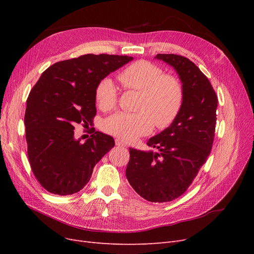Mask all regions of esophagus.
I'll return each mask as SVG.
<instances>
[{
    "label": "esophagus",
    "mask_w": 254,
    "mask_h": 254,
    "mask_svg": "<svg viewBox=\"0 0 254 254\" xmlns=\"http://www.w3.org/2000/svg\"><path fill=\"white\" fill-rule=\"evenodd\" d=\"M115 145H117V146H120V147H125V146H126V144H125L124 142H123V141H121L120 139H117V140H115Z\"/></svg>",
    "instance_id": "1"
}]
</instances>
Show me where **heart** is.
I'll return each instance as SVG.
<instances>
[{"instance_id":"b5f03b06","label":"heart","mask_w":254,"mask_h":254,"mask_svg":"<svg viewBox=\"0 0 254 254\" xmlns=\"http://www.w3.org/2000/svg\"><path fill=\"white\" fill-rule=\"evenodd\" d=\"M119 80L127 90L140 92L135 113L118 112L104 122L107 133L123 141H133L148 133L153 125L158 129L170 126L178 117L183 104V88L178 78L164 74L160 66L140 60L119 74ZM119 92L113 80L105 77L97 83L95 101L103 111L113 109Z\"/></svg>"}]
</instances>
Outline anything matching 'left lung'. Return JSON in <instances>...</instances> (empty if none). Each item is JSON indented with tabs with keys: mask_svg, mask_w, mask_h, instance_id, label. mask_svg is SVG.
<instances>
[{
	"mask_svg": "<svg viewBox=\"0 0 254 254\" xmlns=\"http://www.w3.org/2000/svg\"><path fill=\"white\" fill-rule=\"evenodd\" d=\"M155 58L179 75L183 104L172 124L148 140L157 152L129 148L126 177L146 200L167 202L186 193L210 155L218 99L210 80L190 59L175 54Z\"/></svg>",
	"mask_w": 254,
	"mask_h": 254,
	"instance_id": "obj_1",
	"label": "left lung"
}]
</instances>
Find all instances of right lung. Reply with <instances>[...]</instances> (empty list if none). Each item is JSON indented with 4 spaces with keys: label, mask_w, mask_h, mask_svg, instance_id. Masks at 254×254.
<instances>
[{
    "label": "right lung",
    "mask_w": 254,
    "mask_h": 254,
    "mask_svg": "<svg viewBox=\"0 0 254 254\" xmlns=\"http://www.w3.org/2000/svg\"><path fill=\"white\" fill-rule=\"evenodd\" d=\"M132 59L87 54L59 61L42 73L30 91L24 117L27 156L37 180L50 193H77L114 146L112 136L99 131L84 143L75 140L74 125L93 122L97 83Z\"/></svg>",
    "instance_id": "obj_1"
}]
</instances>
